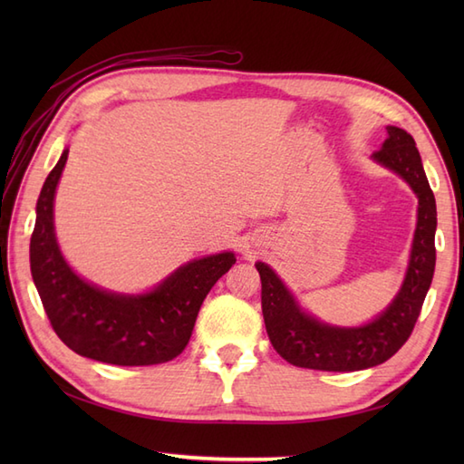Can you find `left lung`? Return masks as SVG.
<instances>
[{"mask_svg":"<svg viewBox=\"0 0 464 464\" xmlns=\"http://www.w3.org/2000/svg\"><path fill=\"white\" fill-rule=\"evenodd\" d=\"M372 160L405 179L419 197L417 231L402 287L377 319L362 327H331L304 313L283 281L265 263L261 307L273 349L295 367L314 371H361L389 361L411 337L435 273L437 203L422 169L415 140L399 127H387V140Z\"/></svg>","mask_w":464,"mask_h":464,"instance_id":"obj_1","label":"left lung"}]
</instances>
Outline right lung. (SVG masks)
I'll return each instance as SVG.
<instances>
[{
    "mask_svg": "<svg viewBox=\"0 0 464 464\" xmlns=\"http://www.w3.org/2000/svg\"><path fill=\"white\" fill-rule=\"evenodd\" d=\"M67 150L47 175L29 243L32 277L57 337L82 357L145 367L175 359L191 339L197 313L213 285L235 265L231 251L195 259L145 295H117L72 271L57 247L53 197Z\"/></svg>",
    "mask_w": 464,
    "mask_h": 464,
    "instance_id": "1",
    "label": "right lung"
}]
</instances>
